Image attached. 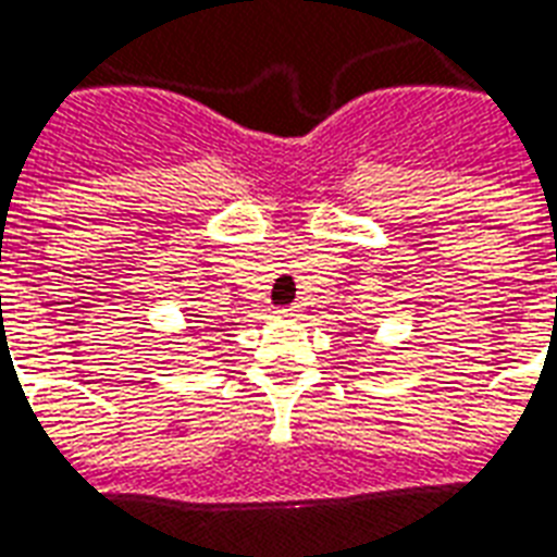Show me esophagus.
<instances>
[{
  "mask_svg": "<svg viewBox=\"0 0 557 557\" xmlns=\"http://www.w3.org/2000/svg\"><path fill=\"white\" fill-rule=\"evenodd\" d=\"M297 312H300V309H297V307H280L277 312H274V315H277V318H295Z\"/></svg>",
  "mask_w": 557,
  "mask_h": 557,
  "instance_id": "1",
  "label": "esophagus"
}]
</instances>
